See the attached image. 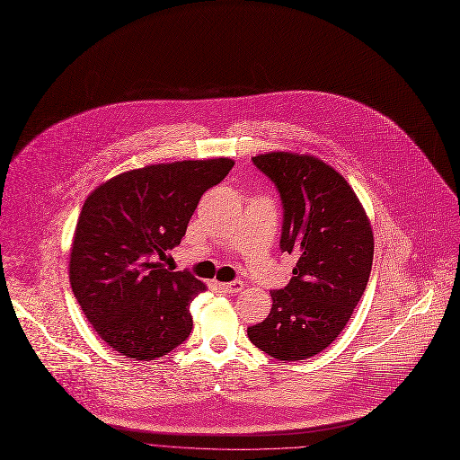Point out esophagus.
<instances>
[{
    "label": "esophagus",
    "instance_id": "34e87169",
    "mask_svg": "<svg viewBox=\"0 0 460 460\" xmlns=\"http://www.w3.org/2000/svg\"><path fill=\"white\" fill-rule=\"evenodd\" d=\"M222 288L229 294H236L240 290H243V281L240 279H234V281H227V283H222Z\"/></svg>",
    "mask_w": 460,
    "mask_h": 460
}]
</instances>
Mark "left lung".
<instances>
[{
	"mask_svg": "<svg viewBox=\"0 0 460 460\" xmlns=\"http://www.w3.org/2000/svg\"><path fill=\"white\" fill-rule=\"evenodd\" d=\"M252 163L279 193V249L297 263L290 281L270 292L269 316L247 336L279 361L307 359L340 336L365 294L374 260L370 222L349 182L325 163L285 151Z\"/></svg>",
	"mask_w": 460,
	"mask_h": 460,
	"instance_id": "8db88e82",
	"label": "left lung"
}]
</instances>
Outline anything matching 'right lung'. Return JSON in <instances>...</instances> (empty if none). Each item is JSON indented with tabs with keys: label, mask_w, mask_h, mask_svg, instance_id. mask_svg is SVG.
<instances>
[{
	"label": "right lung",
	"mask_w": 460,
	"mask_h": 460,
	"mask_svg": "<svg viewBox=\"0 0 460 460\" xmlns=\"http://www.w3.org/2000/svg\"><path fill=\"white\" fill-rule=\"evenodd\" d=\"M233 166L231 159L146 166L113 177L86 199L70 283L93 331L120 356L153 361L191 334L190 305L206 287L163 261L182 242L202 195Z\"/></svg>",
	"instance_id": "add662e5"
}]
</instances>
